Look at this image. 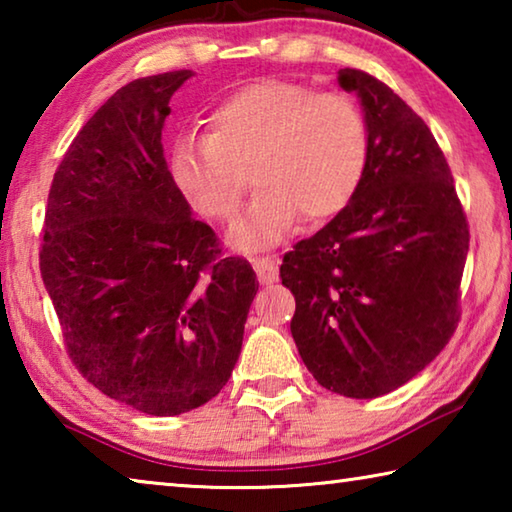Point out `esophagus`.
<instances>
[{
  "label": "esophagus",
  "mask_w": 512,
  "mask_h": 512,
  "mask_svg": "<svg viewBox=\"0 0 512 512\" xmlns=\"http://www.w3.org/2000/svg\"><path fill=\"white\" fill-rule=\"evenodd\" d=\"M253 266L257 271L259 282H262V284L277 282V264H275L273 257H268V255L266 257L264 255L253 257Z\"/></svg>",
  "instance_id": "esophagus-1"
}]
</instances>
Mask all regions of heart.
Instances as JSON below:
<instances>
[{
    "instance_id": "heart-1",
    "label": "heart",
    "mask_w": 512,
    "mask_h": 512,
    "mask_svg": "<svg viewBox=\"0 0 512 512\" xmlns=\"http://www.w3.org/2000/svg\"><path fill=\"white\" fill-rule=\"evenodd\" d=\"M370 133L345 94L289 81H257L212 110L207 135L180 140L169 171L178 194L214 223L235 219L246 192L237 169L250 164L257 192L232 241L273 244L298 216L318 223L339 214L363 180Z\"/></svg>"
}]
</instances>
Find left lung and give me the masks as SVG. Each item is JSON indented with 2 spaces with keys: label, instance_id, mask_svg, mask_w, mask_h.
I'll return each mask as SVG.
<instances>
[{
  "label": "left lung",
  "instance_id": "left-lung-1",
  "mask_svg": "<svg viewBox=\"0 0 512 512\" xmlns=\"http://www.w3.org/2000/svg\"><path fill=\"white\" fill-rule=\"evenodd\" d=\"M357 92L370 158L352 201L282 259L293 298L291 334L327 391L372 400L438 357L461 320L470 225L452 169L424 119L361 69Z\"/></svg>",
  "mask_w": 512,
  "mask_h": 512
}]
</instances>
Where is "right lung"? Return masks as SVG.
<instances>
[{
  "instance_id": "1",
  "label": "right lung",
  "mask_w": 512,
  "mask_h": 512,
  "mask_svg": "<svg viewBox=\"0 0 512 512\" xmlns=\"http://www.w3.org/2000/svg\"><path fill=\"white\" fill-rule=\"evenodd\" d=\"M192 72L124 85L88 119L51 180L42 282L67 357L103 395L180 415L219 395L259 289L173 185L169 101Z\"/></svg>"
}]
</instances>
